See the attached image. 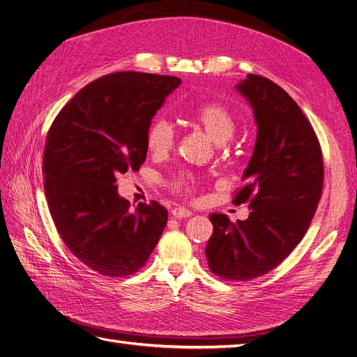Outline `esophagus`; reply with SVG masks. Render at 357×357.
Instances as JSON below:
<instances>
[{"instance_id": "obj_1", "label": "esophagus", "mask_w": 357, "mask_h": 357, "mask_svg": "<svg viewBox=\"0 0 357 357\" xmlns=\"http://www.w3.org/2000/svg\"><path fill=\"white\" fill-rule=\"evenodd\" d=\"M172 215H174L176 219H185V218H190L192 215V211L188 210V208H183V207H177L171 211Z\"/></svg>"}]
</instances>
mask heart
Here are the masks:
<instances>
[{"instance_id": "heart-1", "label": "heart", "mask_w": 357, "mask_h": 357, "mask_svg": "<svg viewBox=\"0 0 357 357\" xmlns=\"http://www.w3.org/2000/svg\"><path fill=\"white\" fill-rule=\"evenodd\" d=\"M195 122L215 144H223L231 139L236 128L232 112L220 102H205L199 105L195 112ZM174 142L176 129L174 125L167 121V119L159 117L149 126L146 144L152 153H168L172 146H174ZM193 186H195V180L190 176H181L174 181V188L185 193H189Z\"/></svg>"}]
</instances>
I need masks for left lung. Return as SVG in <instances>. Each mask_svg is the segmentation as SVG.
Returning a JSON list of instances; mask_svg holds the SVG:
<instances>
[{"label": "left lung", "instance_id": "obj_1", "mask_svg": "<svg viewBox=\"0 0 357 357\" xmlns=\"http://www.w3.org/2000/svg\"><path fill=\"white\" fill-rule=\"evenodd\" d=\"M235 88L257 126L244 186L234 198L248 202L250 214L232 223L213 213L205 256L215 275L245 282L278 266L304 238L321 195L323 156L314 129L284 89L256 74Z\"/></svg>", "mask_w": 357, "mask_h": 357}]
</instances>
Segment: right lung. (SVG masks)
Returning a JSON list of instances; mask_svg holds the SVG:
<instances>
[{
  "instance_id": "add662e5",
  "label": "right lung",
  "mask_w": 357,
  "mask_h": 357,
  "mask_svg": "<svg viewBox=\"0 0 357 357\" xmlns=\"http://www.w3.org/2000/svg\"><path fill=\"white\" fill-rule=\"evenodd\" d=\"M181 80L121 71L84 86L53 121L43 155L45 192L70 252L107 277L137 273L168 220L156 201L131 210L116 177L138 171L156 112Z\"/></svg>"
}]
</instances>
